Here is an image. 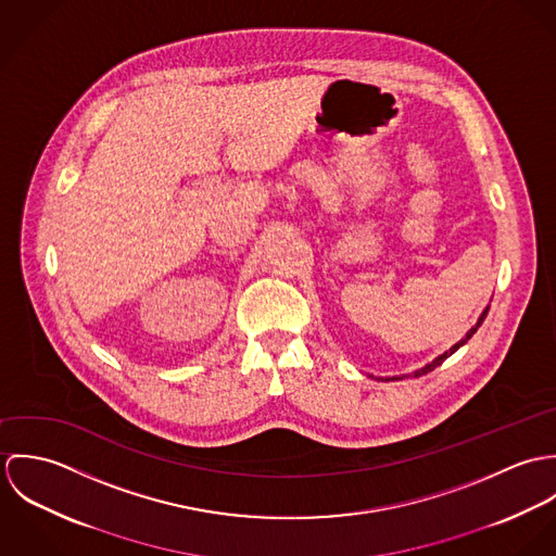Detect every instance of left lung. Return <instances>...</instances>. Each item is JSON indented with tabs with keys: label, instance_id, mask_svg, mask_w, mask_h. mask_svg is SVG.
<instances>
[{
	"label": "left lung",
	"instance_id": "obj_1",
	"mask_svg": "<svg viewBox=\"0 0 556 556\" xmlns=\"http://www.w3.org/2000/svg\"><path fill=\"white\" fill-rule=\"evenodd\" d=\"M488 311H490V306H485V311H483V313H481V315H479V318H477V323L476 325H473V327H471V329H469V331H467V333H465V338H463V340H458V342H456V344H454V346H452V349H447V351H445V353H441V355H439V357H434V359H432V362H430V364H426V366H421V368H417V370H415V372H413V377H421V375H428V372H432V370H434V368H437V366H441V364H443V362H445V359H447V357H450V355H454V353H456V351H458V349H460V346H463V344H467V342H469V340H471V336H473V333H476L477 329H479V325H481V323H483V318H485V315H488ZM404 377H410V375H400V377H388V379H386V381H394V379H404Z\"/></svg>",
	"mask_w": 556,
	"mask_h": 556
}]
</instances>
